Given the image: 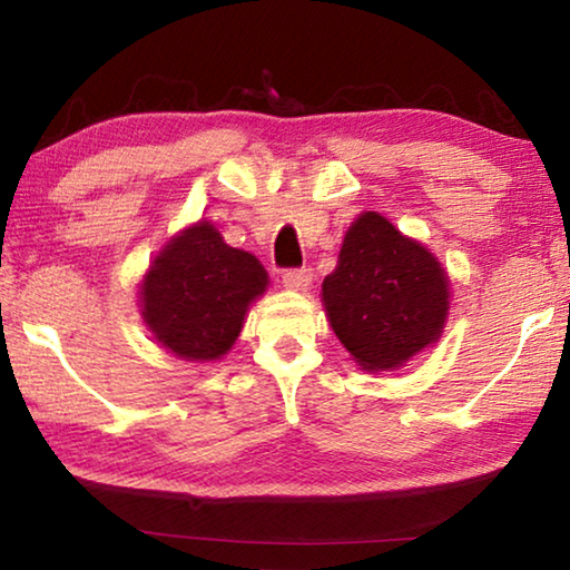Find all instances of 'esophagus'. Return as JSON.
<instances>
[{
    "label": "esophagus",
    "instance_id": "obj_1",
    "mask_svg": "<svg viewBox=\"0 0 570 570\" xmlns=\"http://www.w3.org/2000/svg\"><path fill=\"white\" fill-rule=\"evenodd\" d=\"M282 278L288 288H294V292H306L308 284H312V268H306V266L286 268Z\"/></svg>",
    "mask_w": 570,
    "mask_h": 570
}]
</instances>
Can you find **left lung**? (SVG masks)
Masks as SVG:
<instances>
[{"mask_svg": "<svg viewBox=\"0 0 570 570\" xmlns=\"http://www.w3.org/2000/svg\"><path fill=\"white\" fill-rule=\"evenodd\" d=\"M322 296L334 334L362 370H392L438 340L450 292L438 258L370 210L346 230Z\"/></svg>", "mask_w": 570, "mask_h": 570, "instance_id": "1", "label": "left lung"}]
</instances>
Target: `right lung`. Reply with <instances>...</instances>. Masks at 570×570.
<instances>
[{
    "mask_svg": "<svg viewBox=\"0 0 570 570\" xmlns=\"http://www.w3.org/2000/svg\"><path fill=\"white\" fill-rule=\"evenodd\" d=\"M268 276L256 256L196 224L160 250L142 282V320L183 360H218L234 346Z\"/></svg>",
    "mask_w": 570,
    "mask_h": 570,
    "instance_id": "obj_1",
    "label": "right lung"
}]
</instances>
